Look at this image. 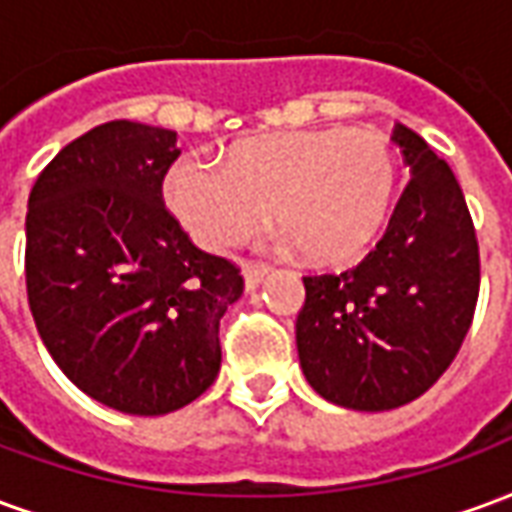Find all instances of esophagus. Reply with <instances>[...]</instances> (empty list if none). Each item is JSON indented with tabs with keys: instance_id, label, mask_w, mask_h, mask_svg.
<instances>
[{
	"instance_id": "esophagus-1",
	"label": "esophagus",
	"mask_w": 512,
	"mask_h": 512,
	"mask_svg": "<svg viewBox=\"0 0 512 512\" xmlns=\"http://www.w3.org/2000/svg\"><path fill=\"white\" fill-rule=\"evenodd\" d=\"M268 277V268L266 266H252V263H246L244 266V285L246 290H255L263 279Z\"/></svg>"
}]
</instances>
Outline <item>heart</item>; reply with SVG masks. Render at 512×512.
Returning a JSON list of instances; mask_svg holds the SVG:
<instances>
[{"instance_id": "obj_1", "label": "heart", "mask_w": 512, "mask_h": 512, "mask_svg": "<svg viewBox=\"0 0 512 512\" xmlns=\"http://www.w3.org/2000/svg\"><path fill=\"white\" fill-rule=\"evenodd\" d=\"M395 191V156L373 128H318L246 139L224 164L200 156L169 169L167 200L202 246L224 249L255 227L266 202L310 260L365 249Z\"/></svg>"}]
</instances>
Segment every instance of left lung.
<instances>
[{
    "mask_svg": "<svg viewBox=\"0 0 512 512\" xmlns=\"http://www.w3.org/2000/svg\"><path fill=\"white\" fill-rule=\"evenodd\" d=\"M411 169L376 249L343 274L304 277L296 318L304 378L354 411H389L425 395L452 365L480 293V249L450 164L395 126Z\"/></svg>",
    "mask_w": 512,
    "mask_h": 512,
    "instance_id": "8db88e82",
    "label": "left lung"
}]
</instances>
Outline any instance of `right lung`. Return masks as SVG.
Returning a JSON list of instances; mask_svg holds the SVG:
<instances>
[{
  "instance_id": "1",
  "label": "right lung",
  "mask_w": 512,
  "mask_h": 512,
  "mask_svg": "<svg viewBox=\"0 0 512 512\" xmlns=\"http://www.w3.org/2000/svg\"><path fill=\"white\" fill-rule=\"evenodd\" d=\"M169 128L112 120L65 145L27 208V296L43 345L82 392L123 414L189 406L222 367L219 321L244 277L191 244L161 183Z\"/></svg>"
}]
</instances>
